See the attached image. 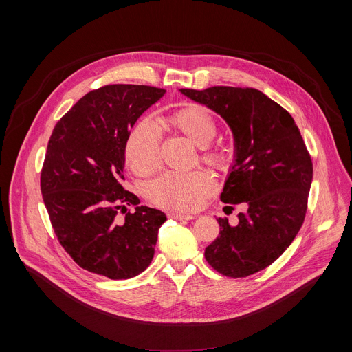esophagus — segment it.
<instances>
[{"instance_id": "obj_1", "label": "esophagus", "mask_w": 352, "mask_h": 352, "mask_svg": "<svg viewBox=\"0 0 352 352\" xmlns=\"http://www.w3.org/2000/svg\"><path fill=\"white\" fill-rule=\"evenodd\" d=\"M168 217H170V219H174V220H190V219H193L192 214H188V213H178V212L168 213Z\"/></svg>"}]
</instances>
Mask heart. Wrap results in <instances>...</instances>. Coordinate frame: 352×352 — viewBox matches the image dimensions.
<instances>
[{"instance_id":"b5f03b06","label":"heart","mask_w":352,"mask_h":352,"mask_svg":"<svg viewBox=\"0 0 352 352\" xmlns=\"http://www.w3.org/2000/svg\"><path fill=\"white\" fill-rule=\"evenodd\" d=\"M162 125L186 136L195 146L202 147V160L223 167L228 162L226 150L208 147L217 133L214 118L200 106L190 104L162 120ZM125 159L132 171L146 175L160 166V147L156 126L150 121L139 122L125 143ZM214 177L204 170L192 173H166L146 188V196L153 205L164 209L190 212L205 204L214 192Z\"/></svg>"}]
</instances>
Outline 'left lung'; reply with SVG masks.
I'll return each instance as SVG.
<instances>
[{"instance_id":"left-lung-1","label":"left lung","mask_w":352,"mask_h":352,"mask_svg":"<svg viewBox=\"0 0 352 352\" xmlns=\"http://www.w3.org/2000/svg\"><path fill=\"white\" fill-rule=\"evenodd\" d=\"M179 91L231 128L234 164L220 199L248 206L236 226L217 219L220 232L205 258L232 278L261 272L283 255L304 224L314 175L305 142L289 113L261 90L213 86Z\"/></svg>"}]
</instances>
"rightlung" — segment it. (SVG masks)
<instances>
[{
    "mask_svg": "<svg viewBox=\"0 0 352 352\" xmlns=\"http://www.w3.org/2000/svg\"><path fill=\"white\" fill-rule=\"evenodd\" d=\"M166 90L107 85L85 94L57 122L48 140L40 186L54 232L85 270L111 280L144 272L166 214L139 206L124 179L125 143L138 118ZM135 206L124 221L116 214Z\"/></svg>",
    "mask_w": 352,
    "mask_h": 352,
    "instance_id": "1",
    "label": "right lung"
}]
</instances>
